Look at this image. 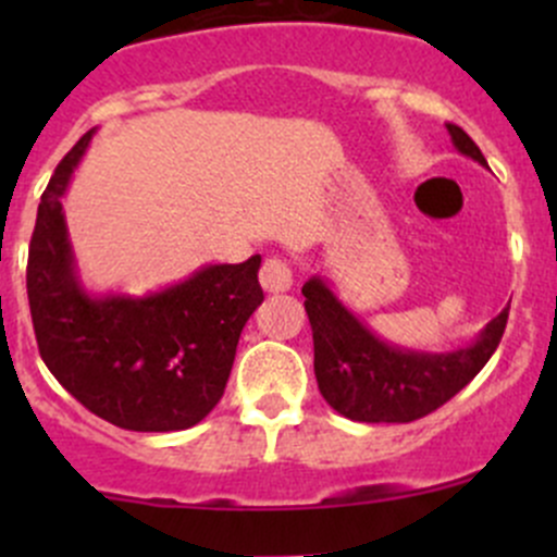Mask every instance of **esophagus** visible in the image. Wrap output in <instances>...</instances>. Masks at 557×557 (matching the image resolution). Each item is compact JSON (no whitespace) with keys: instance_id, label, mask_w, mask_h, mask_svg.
<instances>
[{"instance_id":"1","label":"esophagus","mask_w":557,"mask_h":557,"mask_svg":"<svg viewBox=\"0 0 557 557\" xmlns=\"http://www.w3.org/2000/svg\"><path fill=\"white\" fill-rule=\"evenodd\" d=\"M258 280H261L263 290H269V294H285V290L294 285V272H290V267L283 261V258L272 256L263 261L261 272H258Z\"/></svg>"}]
</instances>
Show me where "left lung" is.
Masks as SVG:
<instances>
[{"label":"left lung","mask_w":557,"mask_h":557,"mask_svg":"<svg viewBox=\"0 0 557 557\" xmlns=\"http://www.w3.org/2000/svg\"><path fill=\"white\" fill-rule=\"evenodd\" d=\"M458 153L487 166L474 139L447 123ZM314 342V377L325 401L358 423H412L450 401L491 361L507 329L509 307L471 345L450 352H420L380 339L331 290L323 277L301 288Z\"/></svg>","instance_id":"left-lung-1"}]
</instances>
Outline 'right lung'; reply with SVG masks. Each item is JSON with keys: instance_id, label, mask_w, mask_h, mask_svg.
I'll return each mask as SVG.
<instances>
[{"instance_id": "right-lung-1", "label": "right lung", "mask_w": 557, "mask_h": 557, "mask_svg": "<svg viewBox=\"0 0 557 557\" xmlns=\"http://www.w3.org/2000/svg\"><path fill=\"white\" fill-rule=\"evenodd\" d=\"M94 132L45 188L26 267L39 356L86 409L126 431H183L221 401L247 318L263 301L261 256L210 263L145 296H94L77 277L64 196Z\"/></svg>"}]
</instances>
